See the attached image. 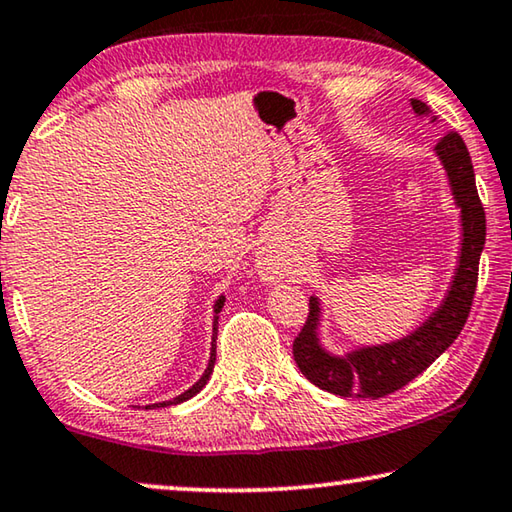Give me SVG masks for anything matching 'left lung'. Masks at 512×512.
<instances>
[{
  "instance_id": "left-lung-1",
  "label": "left lung",
  "mask_w": 512,
  "mask_h": 512,
  "mask_svg": "<svg viewBox=\"0 0 512 512\" xmlns=\"http://www.w3.org/2000/svg\"><path fill=\"white\" fill-rule=\"evenodd\" d=\"M410 106L417 115H435L431 108L420 99H410ZM440 163L445 165L451 192H454L456 206L460 208V226H463V240H460L458 267L447 290L429 320L420 329L406 338L385 342L376 347H360L345 356H333L322 347L320 333V301L311 297L308 304L306 324L301 326L299 335L292 342L295 363L308 381L331 395L358 397V399H379L404 388L406 383L422 374L451 342L458 338L467 322L469 308L474 301L476 281H479V261L485 245V211L476 192L472 158L465 147L463 138L456 131L447 133L435 145Z\"/></svg>"
}]
</instances>
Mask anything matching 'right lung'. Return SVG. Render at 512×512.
<instances>
[{
    "instance_id": "1",
    "label": "right lung",
    "mask_w": 512,
    "mask_h": 512,
    "mask_svg": "<svg viewBox=\"0 0 512 512\" xmlns=\"http://www.w3.org/2000/svg\"><path fill=\"white\" fill-rule=\"evenodd\" d=\"M222 306H224V297H220L215 301V322H213V342H211V360H208V367H206V372L201 374V379L192 385V388H188L186 392H183V395H179V397H174V399H170V401H161V404H152V406H145V408H165V406H177V404H181V401H188L190 397H195L197 392L204 388L206 385V381L211 379V374H213V365H215V338H217V313L222 311Z\"/></svg>"
}]
</instances>
